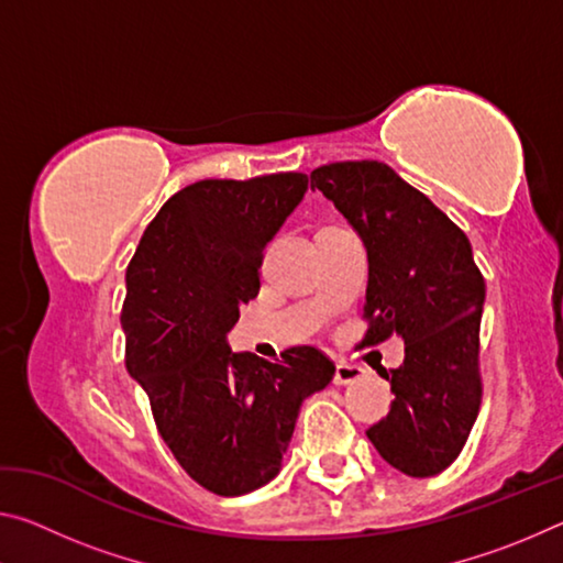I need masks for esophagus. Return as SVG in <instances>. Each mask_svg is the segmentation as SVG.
<instances>
[{"instance_id":"obj_1","label":"esophagus","mask_w":563,"mask_h":563,"mask_svg":"<svg viewBox=\"0 0 563 563\" xmlns=\"http://www.w3.org/2000/svg\"><path fill=\"white\" fill-rule=\"evenodd\" d=\"M365 377V369L357 365H347V362H338L335 365V385H350Z\"/></svg>"}]
</instances>
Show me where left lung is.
Listing matches in <instances>:
<instances>
[{"label": "left lung", "instance_id": "1", "mask_svg": "<svg viewBox=\"0 0 563 563\" xmlns=\"http://www.w3.org/2000/svg\"><path fill=\"white\" fill-rule=\"evenodd\" d=\"M367 247L360 347L399 335L405 362L383 369L387 417L367 430L387 464L409 476L446 470L482 407L479 325L484 275L470 238L383 161H340L310 174Z\"/></svg>", "mask_w": 563, "mask_h": 563}]
</instances>
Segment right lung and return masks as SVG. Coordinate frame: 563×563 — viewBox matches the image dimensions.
I'll list each match as a JSON object with an SVG mask.
<instances>
[{
  "label": "right lung",
  "instance_id": "right-lung-1",
  "mask_svg": "<svg viewBox=\"0 0 563 563\" xmlns=\"http://www.w3.org/2000/svg\"><path fill=\"white\" fill-rule=\"evenodd\" d=\"M308 190V176L208 178L161 206L126 271V369L190 479L218 497L268 484L302 399L335 365L310 345L258 360L225 345L261 290L263 251Z\"/></svg>",
  "mask_w": 563,
  "mask_h": 563
}]
</instances>
